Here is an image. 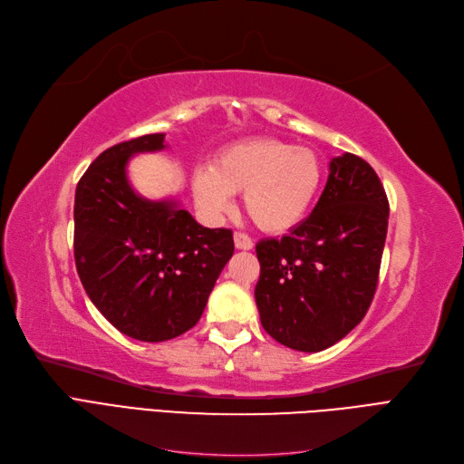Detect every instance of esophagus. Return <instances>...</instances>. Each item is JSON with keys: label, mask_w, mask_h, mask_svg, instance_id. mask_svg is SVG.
I'll list each match as a JSON object with an SVG mask.
<instances>
[{"label": "esophagus", "mask_w": 464, "mask_h": 464, "mask_svg": "<svg viewBox=\"0 0 464 464\" xmlns=\"http://www.w3.org/2000/svg\"><path fill=\"white\" fill-rule=\"evenodd\" d=\"M234 246H236V249L249 251V249H253V239L244 232H236L234 234Z\"/></svg>", "instance_id": "obj_1"}]
</instances>
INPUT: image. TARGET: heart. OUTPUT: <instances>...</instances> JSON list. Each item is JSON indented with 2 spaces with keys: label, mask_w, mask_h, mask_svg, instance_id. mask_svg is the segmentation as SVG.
Masks as SVG:
<instances>
[{
  "label": "heart",
  "mask_w": 464,
  "mask_h": 464,
  "mask_svg": "<svg viewBox=\"0 0 464 464\" xmlns=\"http://www.w3.org/2000/svg\"><path fill=\"white\" fill-rule=\"evenodd\" d=\"M323 184L321 159L309 148L276 138H257L222 150L213 167L194 172L201 209L220 217L232 209V194L244 191V209L255 227L282 234L307 217Z\"/></svg>",
  "instance_id": "b5f03b06"
}]
</instances>
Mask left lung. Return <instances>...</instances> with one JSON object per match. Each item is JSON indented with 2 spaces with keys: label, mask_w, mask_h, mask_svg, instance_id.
Wrapping results in <instances>:
<instances>
[{
  "label": "left lung",
  "mask_w": 464,
  "mask_h": 464,
  "mask_svg": "<svg viewBox=\"0 0 464 464\" xmlns=\"http://www.w3.org/2000/svg\"><path fill=\"white\" fill-rule=\"evenodd\" d=\"M388 217L374 169L353 153L334 157L313 213L290 234L255 246V301L266 334L307 353L345 338L372 303Z\"/></svg>",
  "instance_id": "left-lung-1"
}]
</instances>
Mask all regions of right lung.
Returning <instances> with one entry per match:
<instances>
[{"label": "right lung", "instance_id": "obj_1", "mask_svg": "<svg viewBox=\"0 0 464 464\" xmlns=\"http://www.w3.org/2000/svg\"><path fill=\"white\" fill-rule=\"evenodd\" d=\"M148 134L105 150L74 196V261L98 311L140 342H167L194 328L234 253L228 228H205L174 199L132 189L126 165L165 150Z\"/></svg>", "mask_w": 464, "mask_h": 464}]
</instances>
